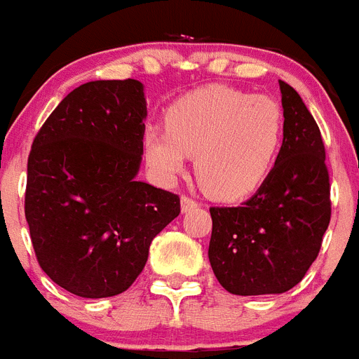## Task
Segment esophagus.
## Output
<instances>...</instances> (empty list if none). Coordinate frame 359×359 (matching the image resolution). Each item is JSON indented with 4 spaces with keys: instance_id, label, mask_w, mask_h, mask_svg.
Segmentation results:
<instances>
[{
    "instance_id": "obj_1",
    "label": "esophagus",
    "mask_w": 359,
    "mask_h": 359,
    "mask_svg": "<svg viewBox=\"0 0 359 359\" xmlns=\"http://www.w3.org/2000/svg\"><path fill=\"white\" fill-rule=\"evenodd\" d=\"M196 207H198V201H196V199L189 198V196H182V212L194 210Z\"/></svg>"
}]
</instances>
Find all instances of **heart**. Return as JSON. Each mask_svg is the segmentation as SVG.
<instances>
[{"label": "heart", "mask_w": 359, "mask_h": 359, "mask_svg": "<svg viewBox=\"0 0 359 359\" xmlns=\"http://www.w3.org/2000/svg\"><path fill=\"white\" fill-rule=\"evenodd\" d=\"M167 131L147 128L144 152L158 177L182 174L187 154L196 177L217 199H239L262 185L280 152L286 118L268 95L208 86L185 95L167 111Z\"/></svg>", "instance_id": "heart-1"}]
</instances>
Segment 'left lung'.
Here are the masks:
<instances>
[{
    "label": "left lung",
    "mask_w": 359,
    "mask_h": 359,
    "mask_svg": "<svg viewBox=\"0 0 359 359\" xmlns=\"http://www.w3.org/2000/svg\"><path fill=\"white\" fill-rule=\"evenodd\" d=\"M286 131L273 169L241 207H212L208 259L231 294L286 293L318 257L331 221L325 147L300 95L278 81Z\"/></svg>",
    "instance_id": "8db88e82"
}]
</instances>
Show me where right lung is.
Returning <instances> with one entry per match:
<instances>
[{
  "mask_svg": "<svg viewBox=\"0 0 359 359\" xmlns=\"http://www.w3.org/2000/svg\"><path fill=\"white\" fill-rule=\"evenodd\" d=\"M144 84L91 81L66 95L34 138L25 215L43 271L69 293L106 298L142 273L180 198L138 182Z\"/></svg>",
  "mask_w": 359,
  "mask_h": 359,
  "instance_id": "obj_1",
  "label": "right lung"
}]
</instances>
